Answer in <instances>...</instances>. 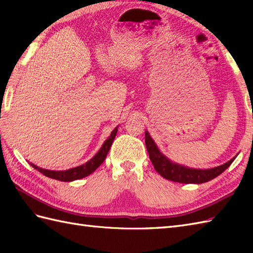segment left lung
<instances>
[{
  "label": "left lung",
  "instance_id": "left-lung-1",
  "mask_svg": "<svg viewBox=\"0 0 253 253\" xmlns=\"http://www.w3.org/2000/svg\"><path fill=\"white\" fill-rule=\"evenodd\" d=\"M146 147L148 150L150 160L154 166L155 170L164 177L165 179L171 181L180 182V184H202L215 178L218 175H221L223 171L229 168V165L234 162L232 159L225 164L217 166L214 169H189L184 165H179L174 163L173 161L168 159L165 155L160 151L157 144L153 141V139L150 137L149 132L146 131Z\"/></svg>",
  "mask_w": 253,
  "mask_h": 253
}]
</instances>
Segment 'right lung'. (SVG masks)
Returning <instances> with one entry per match:
<instances>
[{
  "label": "right lung",
  "mask_w": 253,
  "mask_h": 253,
  "mask_svg": "<svg viewBox=\"0 0 253 253\" xmlns=\"http://www.w3.org/2000/svg\"><path fill=\"white\" fill-rule=\"evenodd\" d=\"M116 133H117V127H115V129L111 132L110 137L104 141L103 146L101 147L99 152L96 153L90 161H88L87 163L77 166V168L69 169L66 170H50V169L38 168L37 165L32 163L30 165H32V168L37 169L38 171H40V173H42L44 176L50 177V178H53V179L60 180V181H73V180L84 178V177L93 173V171L98 169L102 163H103L107 153L110 151V148L112 146L113 140H114Z\"/></svg>",
  "instance_id": "add662e5"
}]
</instances>
